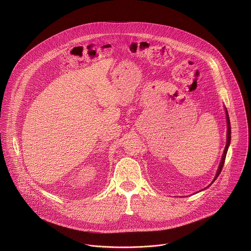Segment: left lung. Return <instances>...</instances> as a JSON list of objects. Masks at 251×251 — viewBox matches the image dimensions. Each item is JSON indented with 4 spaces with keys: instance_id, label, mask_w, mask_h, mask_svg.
<instances>
[{
    "instance_id": "obj_1",
    "label": "left lung",
    "mask_w": 251,
    "mask_h": 251,
    "mask_svg": "<svg viewBox=\"0 0 251 251\" xmlns=\"http://www.w3.org/2000/svg\"><path fill=\"white\" fill-rule=\"evenodd\" d=\"M226 123H227V134H226V148H225V151H224V154H223V157H222V161H221V164L219 166V169H218V172L216 174V176H214L213 181L211 182V184L217 180V177L220 176L222 170H223V167H224V164H225V161H226V153H227V149L229 147V144H230V138H231V129H230V121H229V116H228V112L226 108ZM210 184V185H211ZM209 185V186H210ZM208 186V187H209Z\"/></svg>"
}]
</instances>
